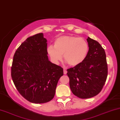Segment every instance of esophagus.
Segmentation results:
<instances>
[{
    "label": "esophagus",
    "instance_id": "obj_1",
    "mask_svg": "<svg viewBox=\"0 0 120 120\" xmlns=\"http://www.w3.org/2000/svg\"><path fill=\"white\" fill-rule=\"evenodd\" d=\"M64 73L65 75H66V73H67V70L65 69V68H64Z\"/></svg>",
    "mask_w": 120,
    "mask_h": 120
}]
</instances>
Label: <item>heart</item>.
Instances as JSON below:
<instances>
[{
	"label": "heart",
	"mask_w": 120,
	"mask_h": 120,
	"mask_svg": "<svg viewBox=\"0 0 120 120\" xmlns=\"http://www.w3.org/2000/svg\"><path fill=\"white\" fill-rule=\"evenodd\" d=\"M47 52L56 64L64 59L70 66H75L85 60L88 53L89 45L83 38L71 36L59 37L55 40L54 46L49 45Z\"/></svg>",
	"instance_id": "1"
}]
</instances>
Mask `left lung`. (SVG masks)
I'll return each mask as SVG.
<instances>
[{
  "label": "left lung",
  "mask_w": 120,
  "mask_h": 120,
  "mask_svg": "<svg viewBox=\"0 0 120 120\" xmlns=\"http://www.w3.org/2000/svg\"><path fill=\"white\" fill-rule=\"evenodd\" d=\"M89 51L80 64L67 70L70 87L81 99L93 97L101 92L108 76V64L104 49L98 41L88 37Z\"/></svg>",
  "instance_id": "1"
}]
</instances>
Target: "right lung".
I'll list each match as a JSON object with an SVG mask.
<instances>
[{
    "label": "right lung",
    "instance_id": "obj_1",
    "mask_svg": "<svg viewBox=\"0 0 120 120\" xmlns=\"http://www.w3.org/2000/svg\"><path fill=\"white\" fill-rule=\"evenodd\" d=\"M47 40L42 33L26 39L14 55L11 77L20 94L31 103H45L53 99L63 68L49 61Z\"/></svg>",
    "mask_w": 120,
    "mask_h": 120
}]
</instances>
